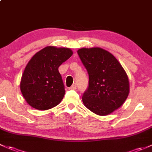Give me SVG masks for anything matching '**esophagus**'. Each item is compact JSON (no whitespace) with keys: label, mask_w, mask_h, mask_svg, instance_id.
I'll use <instances>...</instances> for the list:
<instances>
[{"label":"esophagus","mask_w":152,"mask_h":152,"mask_svg":"<svg viewBox=\"0 0 152 152\" xmlns=\"http://www.w3.org/2000/svg\"><path fill=\"white\" fill-rule=\"evenodd\" d=\"M76 88H77V85H76V83H74V84H73V85L71 86V87H70V89H73V90H74V89H76Z\"/></svg>","instance_id":"34e87169"}]
</instances>
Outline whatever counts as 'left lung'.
<instances>
[{"mask_svg":"<svg viewBox=\"0 0 152 152\" xmlns=\"http://www.w3.org/2000/svg\"><path fill=\"white\" fill-rule=\"evenodd\" d=\"M77 53L89 74L83 103L97 115L110 114L128 96L129 81L125 71L114 55L101 48H82Z\"/></svg>","mask_w":152,"mask_h":152,"instance_id":"obj_1","label":"left lung"}]
</instances>
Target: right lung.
<instances>
[{"instance_id":"1","label":"right lung","mask_w":152,"mask_h":152,"mask_svg":"<svg viewBox=\"0 0 152 152\" xmlns=\"http://www.w3.org/2000/svg\"><path fill=\"white\" fill-rule=\"evenodd\" d=\"M72 55L68 48L47 47L30 59L20 82L22 95L30 106L44 111L61 102L65 90L58 68Z\"/></svg>"}]
</instances>
